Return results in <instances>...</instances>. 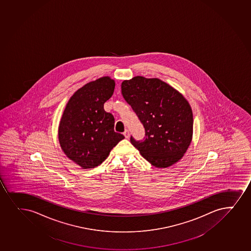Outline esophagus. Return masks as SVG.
Here are the masks:
<instances>
[{"label":"esophagus","instance_id":"obj_1","mask_svg":"<svg viewBox=\"0 0 251 251\" xmlns=\"http://www.w3.org/2000/svg\"><path fill=\"white\" fill-rule=\"evenodd\" d=\"M124 135L125 136V138H126V139H128L130 136L129 131L127 129L125 130V132L124 133Z\"/></svg>","mask_w":251,"mask_h":251}]
</instances>
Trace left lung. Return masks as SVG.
Wrapping results in <instances>:
<instances>
[{
  "label": "left lung",
  "mask_w": 251,
  "mask_h": 251,
  "mask_svg": "<svg viewBox=\"0 0 251 251\" xmlns=\"http://www.w3.org/2000/svg\"><path fill=\"white\" fill-rule=\"evenodd\" d=\"M121 89L145 127L143 140L130 137L142 156L158 168L181 159L192 141L193 128L192 108L182 95L159 79L143 76L124 80Z\"/></svg>",
  "instance_id": "left-lung-1"
}]
</instances>
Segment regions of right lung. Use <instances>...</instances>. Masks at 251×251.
Masks as SVG:
<instances>
[{
    "mask_svg": "<svg viewBox=\"0 0 251 251\" xmlns=\"http://www.w3.org/2000/svg\"><path fill=\"white\" fill-rule=\"evenodd\" d=\"M114 88V80L101 77L75 92L65 106L59 124V144L67 157L83 169L100 165L124 139L114 131V117L103 108Z\"/></svg>",
    "mask_w": 251,
    "mask_h": 251,
    "instance_id": "1",
    "label": "right lung"
}]
</instances>
